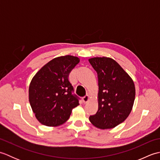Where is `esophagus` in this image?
<instances>
[{
	"label": "esophagus",
	"instance_id": "1",
	"mask_svg": "<svg viewBox=\"0 0 160 160\" xmlns=\"http://www.w3.org/2000/svg\"><path fill=\"white\" fill-rule=\"evenodd\" d=\"M89 98H90V97H89V95H87V96L83 97V98H82V100H83V102H84V103H87V102L89 100Z\"/></svg>",
	"mask_w": 160,
	"mask_h": 160
}]
</instances>
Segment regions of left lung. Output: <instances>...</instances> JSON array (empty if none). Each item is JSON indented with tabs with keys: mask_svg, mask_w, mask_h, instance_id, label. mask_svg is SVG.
<instances>
[{
	"mask_svg": "<svg viewBox=\"0 0 160 160\" xmlns=\"http://www.w3.org/2000/svg\"><path fill=\"white\" fill-rule=\"evenodd\" d=\"M98 78V110L89 121L96 128H113L131 112L135 97L133 80L116 61L108 57L89 59Z\"/></svg>",
	"mask_w": 160,
	"mask_h": 160,
	"instance_id": "left-lung-1",
	"label": "left lung"
}]
</instances>
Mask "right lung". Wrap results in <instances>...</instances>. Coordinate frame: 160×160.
I'll use <instances>...</instances> for the list:
<instances>
[{
  "instance_id": "add662e5",
  "label": "right lung",
  "mask_w": 160,
  "mask_h": 160,
  "mask_svg": "<svg viewBox=\"0 0 160 160\" xmlns=\"http://www.w3.org/2000/svg\"><path fill=\"white\" fill-rule=\"evenodd\" d=\"M80 58L67 55L50 60L33 77L29 87V101L35 116L47 127H58L69 118L79 105L73 96L69 73Z\"/></svg>"
}]
</instances>
